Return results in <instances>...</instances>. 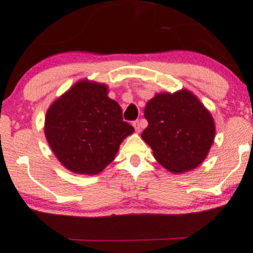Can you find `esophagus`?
Wrapping results in <instances>:
<instances>
[{
	"label": "esophagus",
	"mask_w": 253,
	"mask_h": 253,
	"mask_svg": "<svg viewBox=\"0 0 253 253\" xmlns=\"http://www.w3.org/2000/svg\"><path fill=\"white\" fill-rule=\"evenodd\" d=\"M133 126H134V128H135V131H136V133H140L141 131V122H134L133 123Z\"/></svg>",
	"instance_id": "obj_1"
}]
</instances>
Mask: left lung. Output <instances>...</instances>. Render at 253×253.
Returning <instances> with one entry per match:
<instances>
[{
	"instance_id": "obj_1",
	"label": "left lung",
	"mask_w": 253,
	"mask_h": 253,
	"mask_svg": "<svg viewBox=\"0 0 253 253\" xmlns=\"http://www.w3.org/2000/svg\"><path fill=\"white\" fill-rule=\"evenodd\" d=\"M148 127L141 137L169 172L195 169L208 157L215 137L211 112L188 89L158 92L147 103Z\"/></svg>"
}]
</instances>
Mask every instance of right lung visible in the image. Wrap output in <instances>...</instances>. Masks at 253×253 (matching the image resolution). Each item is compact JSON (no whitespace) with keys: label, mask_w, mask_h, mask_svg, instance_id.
I'll return each instance as SVG.
<instances>
[{"label":"right lung","mask_w":253,"mask_h":253,"mask_svg":"<svg viewBox=\"0 0 253 253\" xmlns=\"http://www.w3.org/2000/svg\"><path fill=\"white\" fill-rule=\"evenodd\" d=\"M109 87L79 80L47 110L44 134L56 158L66 169L95 175L116 158L120 144L134 128L108 96Z\"/></svg>","instance_id":"obj_1"}]
</instances>
